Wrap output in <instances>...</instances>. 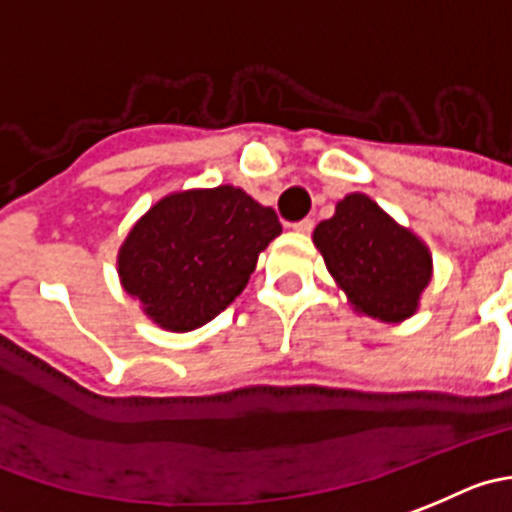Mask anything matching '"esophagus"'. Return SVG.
I'll use <instances>...</instances> for the list:
<instances>
[{
    "mask_svg": "<svg viewBox=\"0 0 512 512\" xmlns=\"http://www.w3.org/2000/svg\"><path fill=\"white\" fill-rule=\"evenodd\" d=\"M293 232L310 234V232H313V219H303V222H295L293 224Z\"/></svg>",
    "mask_w": 512,
    "mask_h": 512,
    "instance_id": "esophagus-1",
    "label": "esophagus"
}]
</instances>
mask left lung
Segmentation results:
<instances>
[{
  "instance_id": "obj_1",
  "label": "left lung",
  "mask_w": 512,
  "mask_h": 512,
  "mask_svg": "<svg viewBox=\"0 0 512 512\" xmlns=\"http://www.w3.org/2000/svg\"><path fill=\"white\" fill-rule=\"evenodd\" d=\"M313 245L351 308L374 321L412 318L432 283L427 242L361 191L346 194L336 214L315 227Z\"/></svg>"
}]
</instances>
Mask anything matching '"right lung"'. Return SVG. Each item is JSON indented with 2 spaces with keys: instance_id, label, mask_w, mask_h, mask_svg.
Here are the masks:
<instances>
[{
  "instance_id": "add662e5",
  "label": "right lung",
  "mask_w": 512,
  "mask_h": 512,
  "mask_svg": "<svg viewBox=\"0 0 512 512\" xmlns=\"http://www.w3.org/2000/svg\"><path fill=\"white\" fill-rule=\"evenodd\" d=\"M283 232L275 209L232 184L166 194L118 250L123 290L171 333L202 328L250 283L257 257Z\"/></svg>"
}]
</instances>
